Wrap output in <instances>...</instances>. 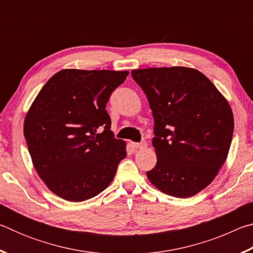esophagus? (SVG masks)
Masks as SVG:
<instances>
[{"label": "esophagus", "instance_id": "obj_1", "mask_svg": "<svg viewBox=\"0 0 253 253\" xmlns=\"http://www.w3.org/2000/svg\"><path fill=\"white\" fill-rule=\"evenodd\" d=\"M134 147L137 149H144L147 147V143L146 142H142V143H136L134 144Z\"/></svg>", "mask_w": 253, "mask_h": 253}]
</instances>
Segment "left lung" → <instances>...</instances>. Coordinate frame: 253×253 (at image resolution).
<instances>
[{
  "mask_svg": "<svg viewBox=\"0 0 253 253\" xmlns=\"http://www.w3.org/2000/svg\"><path fill=\"white\" fill-rule=\"evenodd\" d=\"M154 117L157 163L154 186L190 198L211 184L228 157L234 121L224 96L202 72L187 67L131 70Z\"/></svg>",
  "mask_w": 253,
  "mask_h": 253,
  "instance_id": "8db88e82",
  "label": "left lung"
}]
</instances>
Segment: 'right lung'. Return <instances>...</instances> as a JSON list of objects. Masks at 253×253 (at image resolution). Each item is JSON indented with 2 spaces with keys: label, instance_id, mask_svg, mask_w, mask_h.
I'll list each match as a JSON object with an SVG mask.
<instances>
[{
  "label": "right lung",
  "instance_id": "right-lung-1",
  "mask_svg": "<svg viewBox=\"0 0 253 253\" xmlns=\"http://www.w3.org/2000/svg\"><path fill=\"white\" fill-rule=\"evenodd\" d=\"M128 71L63 69L32 102L23 132L34 169L49 190L83 202L101 193L125 158L126 143L110 130L109 97ZM102 127V133H97Z\"/></svg>",
  "mask_w": 253,
  "mask_h": 253
}]
</instances>
